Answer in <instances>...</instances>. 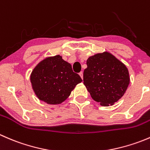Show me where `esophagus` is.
Instances as JSON below:
<instances>
[{
    "mask_svg": "<svg viewBox=\"0 0 150 150\" xmlns=\"http://www.w3.org/2000/svg\"><path fill=\"white\" fill-rule=\"evenodd\" d=\"M79 75L80 76H81V79L83 80V72H81L79 73Z\"/></svg>",
    "mask_w": 150,
    "mask_h": 150,
    "instance_id": "esophagus-1",
    "label": "esophagus"
}]
</instances>
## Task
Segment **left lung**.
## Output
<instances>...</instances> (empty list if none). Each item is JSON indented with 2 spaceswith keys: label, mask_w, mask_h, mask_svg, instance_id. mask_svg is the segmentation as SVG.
I'll return each mask as SVG.
<instances>
[{
  "label": "left lung",
  "mask_w": 150,
  "mask_h": 150,
  "mask_svg": "<svg viewBox=\"0 0 150 150\" xmlns=\"http://www.w3.org/2000/svg\"><path fill=\"white\" fill-rule=\"evenodd\" d=\"M83 72V83L92 99L102 106L112 105L123 96L130 83L124 64L104 52L89 57Z\"/></svg>",
  "instance_id": "8db88e82"
}]
</instances>
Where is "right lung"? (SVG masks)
<instances>
[{"mask_svg":"<svg viewBox=\"0 0 150 150\" xmlns=\"http://www.w3.org/2000/svg\"><path fill=\"white\" fill-rule=\"evenodd\" d=\"M30 81L40 100L59 104L67 99L72 89L82 80L72 71L70 64L57 55L40 62L33 69Z\"/></svg>","mask_w":150,"mask_h":150,"instance_id":"add662e5","label":"right lung"}]
</instances>
